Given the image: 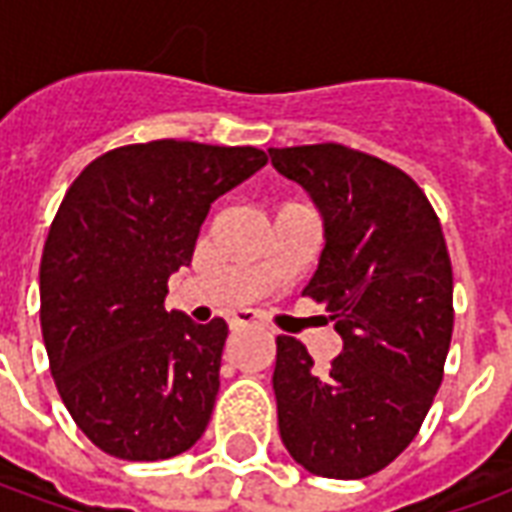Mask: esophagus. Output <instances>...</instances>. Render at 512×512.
Listing matches in <instances>:
<instances>
[{
    "mask_svg": "<svg viewBox=\"0 0 512 512\" xmlns=\"http://www.w3.org/2000/svg\"><path fill=\"white\" fill-rule=\"evenodd\" d=\"M230 326H233V329H244V326H260V318H257L255 312H235L233 318H230Z\"/></svg>",
    "mask_w": 512,
    "mask_h": 512,
    "instance_id": "esophagus-1",
    "label": "esophagus"
}]
</instances>
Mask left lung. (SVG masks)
<instances>
[{
  "instance_id": "left-lung-1",
  "label": "left lung",
  "mask_w": 512,
  "mask_h": 512,
  "mask_svg": "<svg viewBox=\"0 0 512 512\" xmlns=\"http://www.w3.org/2000/svg\"><path fill=\"white\" fill-rule=\"evenodd\" d=\"M268 156L321 213L323 252L304 293L343 337L326 370L277 337L279 436L307 472L359 480L406 450L439 392L452 337L444 233L417 183L381 158L334 142Z\"/></svg>"
}]
</instances>
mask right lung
<instances>
[{
  "label": "right lung",
  "instance_id": "obj_1",
  "mask_svg": "<svg viewBox=\"0 0 512 512\" xmlns=\"http://www.w3.org/2000/svg\"><path fill=\"white\" fill-rule=\"evenodd\" d=\"M257 147L178 139L87 164L51 222L40 260V329L73 422L123 461H164L211 419L227 323L164 310L211 202L266 167Z\"/></svg>",
  "mask_w": 512,
  "mask_h": 512
}]
</instances>
